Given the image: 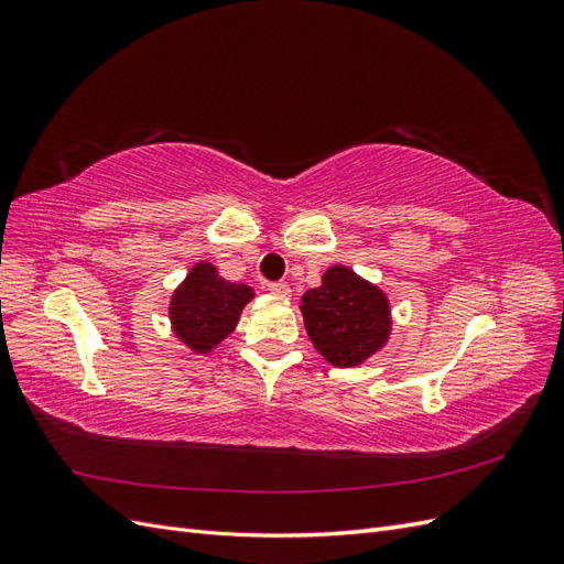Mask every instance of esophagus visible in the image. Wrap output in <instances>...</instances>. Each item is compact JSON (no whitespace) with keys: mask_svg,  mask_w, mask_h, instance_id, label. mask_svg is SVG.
Instances as JSON below:
<instances>
[{"mask_svg":"<svg viewBox=\"0 0 564 564\" xmlns=\"http://www.w3.org/2000/svg\"><path fill=\"white\" fill-rule=\"evenodd\" d=\"M268 292L278 299H289L292 296V286H289L286 282H272V284H268Z\"/></svg>","mask_w":564,"mask_h":564,"instance_id":"obj_1","label":"esophagus"}]
</instances>
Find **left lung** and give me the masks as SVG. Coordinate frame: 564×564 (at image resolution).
<instances>
[{"label":"left lung","instance_id":"left-lung-1","mask_svg":"<svg viewBox=\"0 0 564 564\" xmlns=\"http://www.w3.org/2000/svg\"><path fill=\"white\" fill-rule=\"evenodd\" d=\"M299 308L315 350L340 369L365 365L392 334L388 294L340 263L322 272V284L301 296Z\"/></svg>","mask_w":564,"mask_h":564}]
</instances>
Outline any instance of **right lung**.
Segmentation results:
<instances>
[{
	"instance_id": "1",
	"label": "right lung",
	"mask_w": 564,
	"mask_h": 564,
	"mask_svg": "<svg viewBox=\"0 0 564 564\" xmlns=\"http://www.w3.org/2000/svg\"><path fill=\"white\" fill-rule=\"evenodd\" d=\"M253 296L249 284L220 278L212 261H197L169 299V324L187 350L209 355L235 332Z\"/></svg>"
}]
</instances>
